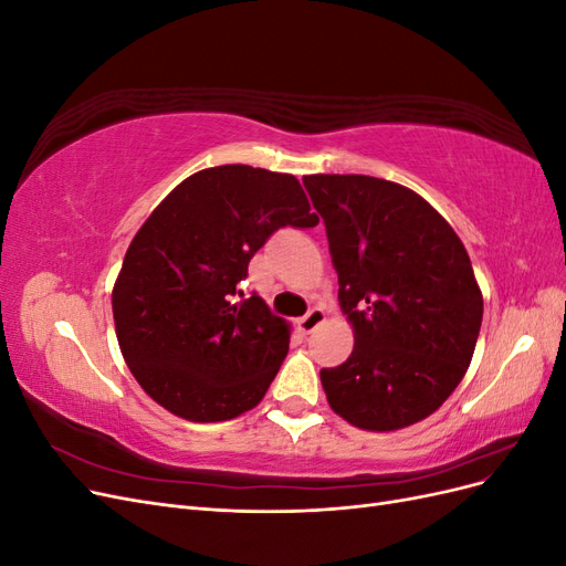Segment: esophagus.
<instances>
[{
  "instance_id": "obj_1",
  "label": "esophagus",
  "mask_w": 566,
  "mask_h": 566,
  "mask_svg": "<svg viewBox=\"0 0 566 566\" xmlns=\"http://www.w3.org/2000/svg\"><path fill=\"white\" fill-rule=\"evenodd\" d=\"M323 321H325V312L323 310H310V314L300 318V331L304 335H310V333H314L318 328Z\"/></svg>"
}]
</instances>
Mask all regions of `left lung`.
Here are the masks:
<instances>
[{
    "mask_svg": "<svg viewBox=\"0 0 566 566\" xmlns=\"http://www.w3.org/2000/svg\"><path fill=\"white\" fill-rule=\"evenodd\" d=\"M325 221L354 352L321 370L331 408L358 430L432 416L468 373L484 297L470 254L430 202L366 175L302 179Z\"/></svg>",
    "mask_w": 566,
    "mask_h": 566,
    "instance_id": "left-lung-1",
    "label": "left lung"
}]
</instances>
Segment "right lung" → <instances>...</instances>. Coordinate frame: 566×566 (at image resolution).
<instances>
[{
	"label": "right lung",
	"mask_w": 566,
	"mask_h": 566,
	"mask_svg": "<svg viewBox=\"0 0 566 566\" xmlns=\"http://www.w3.org/2000/svg\"><path fill=\"white\" fill-rule=\"evenodd\" d=\"M316 224L293 175L250 165L200 169L150 212L113 285V321L153 401L221 422L264 399L293 328L262 297L235 300V285L273 231Z\"/></svg>",
	"instance_id": "right-lung-1"
}]
</instances>
